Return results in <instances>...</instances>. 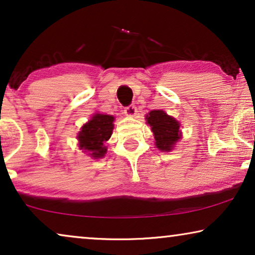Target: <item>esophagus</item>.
I'll return each instance as SVG.
<instances>
[{
    "label": "esophagus",
    "instance_id": "1",
    "mask_svg": "<svg viewBox=\"0 0 255 255\" xmlns=\"http://www.w3.org/2000/svg\"><path fill=\"white\" fill-rule=\"evenodd\" d=\"M124 114L128 117H133L135 116V114H137V108L134 106H128L124 109Z\"/></svg>",
    "mask_w": 255,
    "mask_h": 255
}]
</instances>
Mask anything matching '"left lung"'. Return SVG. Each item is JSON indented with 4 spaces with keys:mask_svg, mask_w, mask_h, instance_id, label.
Returning <instances> with one entry per match:
<instances>
[{
    "mask_svg": "<svg viewBox=\"0 0 255 255\" xmlns=\"http://www.w3.org/2000/svg\"><path fill=\"white\" fill-rule=\"evenodd\" d=\"M146 121L154 134L155 146L160 151L169 152L181 139L180 123L163 110H152L146 115Z\"/></svg>",
    "mask_w": 255,
    "mask_h": 255,
    "instance_id": "1",
    "label": "left lung"
}]
</instances>
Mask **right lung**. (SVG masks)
<instances>
[{"label":"right lung","instance_id":"1","mask_svg":"<svg viewBox=\"0 0 255 255\" xmlns=\"http://www.w3.org/2000/svg\"><path fill=\"white\" fill-rule=\"evenodd\" d=\"M115 117L111 115L95 114L81 128L78 134L79 147L94 159L103 158L107 153L106 142L113 134Z\"/></svg>","mask_w":255,"mask_h":255}]
</instances>
